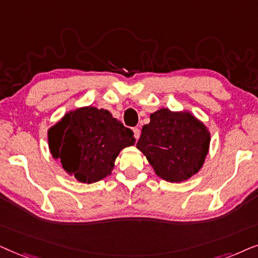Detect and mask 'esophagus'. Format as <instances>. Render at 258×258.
Segmentation results:
<instances>
[{
	"mask_svg": "<svg viewBox=\"0 0 258 258\" xmlns=\"http://www.w3.org/2000/svg\"><path fill=\"white\" fill-rule=\"evenodd\" d=\"M133 135H135V138L138 140L139 137H140V130L138 127H136V128H133Z\"/></svg>",
	"mask_w": 258,
	"mask_h": 258,
	"instance_id": "obj_1",
	"label": "esophagus"
}]
</instances>
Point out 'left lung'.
<instances>
[{"label":"left lung","instance_id":"obj_1","mask_svg":"<svg viewBox=\"0 0 258 258\" xmlns=\"http://www.w3.org/2000/svg\"><path fill=\"white\" fill-rule=\"evenodd\" d=\"M210 140L208 127L191 112L160 108L143 126L137 149L158 177L181 183L203 167Z\"/></svg>","mask_w":258,"mask_h":258}]
</instances>
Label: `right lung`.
<instances>
[{
    "instance_id": "add662e5",
    "label": "right lung",
    "mask_w": 258,
    "mask_h": 258,
    "mask_svg": "<svg viewBox=\"0 0 258 258\" xmlns=\"http://www.w3.org/2000/svg\"><path fill=\"white\" fill-rule=\"evenodd\" d=\"M133 132L107 109L84 106L67 112L48 130L51 157L80 183L92 184L112 173L120 151L133 146Z\"/></svg>"
}]
</instances>
